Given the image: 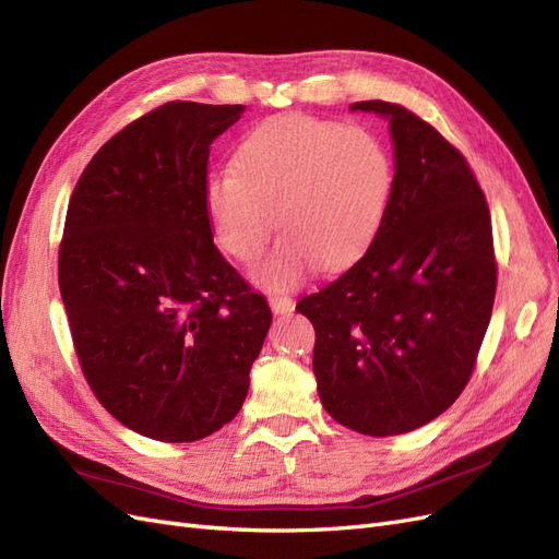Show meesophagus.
Listing matches in <instances>:
<instances>
[{
    "label": "esophagus",
    "mask_w": 559,
    "mask_h": 559,
    "mask_svg": "<svg viewBox=\"0 0 559 559\" xmlns=\"http://www.w3.org/2000/svg\"><path fill=\"white\" fill-rule=\"evenodd\" d=\"M267 302H270V308H273L275 314H289V312H294V308H296L294 298L286 296V294H270V296H267Z\"/></svg>",
    "instance_id": "obj_1"
}]
</instances>
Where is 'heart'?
<instances>
[{
	"mask_svg": "<svg viewBox=\"0 0 559 559\" xmlns=\"http://www.w3.org/2000/svg\"><path fill=\"white\" fill-rule=\"evenodd\" d=\"M235 167L205 183L214 238L242 263L261 257L277 226L284 238L259 265L263 286H292L312 265L359 259L378 235L394 189L389 148L364 128L280 116L253 130Z\"/></svg>",
	"mask_w": 559,
	"mask_h": 559,
	"instance_id": "1",
	"label": "heart"
}]
</instances>
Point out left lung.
<instances>
[{
  "instance_id": "8db88e82",
  "label": "left lung",
  "mask_w": 559,
  "mask_h": 559,
  "mask_svg": "<svg viewBox=\"0 0 559 559\" xmlns=\"http://www.w3.org/2000/svg\"><path fill=\"white\" fill-rule=\"evenodd\" d=\"M352 109L389 118L392 200L364 257L296 310L317 333L312 368L326 413L382 438L425 427L464 392L492 317L497 257L462 151L401 105Z\"/></svg>"
}]
</instances>
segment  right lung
Returning <instances> with one entry per match:
<instances>
[{
    "mask_svg": "<svg viewBox=\"0 0 559 559\" xmlns=\"http://www.w3.org/2000/svg\"><path fill=\"white\" fill-rule=\"evenodd\" d=\"M242 111L151 109L97 151L67 207L58 284L83 378L154 441H200L240 413L273 321L205 212L210 144Z\"/></svg>",
    "mask_w": 559,
    "mask_h": 559,
    "instance_id": "obj_1",
    "label": "right lung"
}]
</instances>
